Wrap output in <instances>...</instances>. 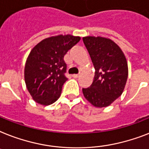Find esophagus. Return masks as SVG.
<instances>
[{
	"instance_id": "1",
	"label": "esophagus",
	"mask_w": 149,
	"mask_h": 149,
	"mask_svg": "<svg viewBox=\"0 0 149 149\" xmlns=\"http://www.w3.org/2000/svg\"><path fill=\"white\" fill-rule=\"evenodd\" d=\"M79 77V74H73V75H72V77H73V78H78Z\"/></svg>"
}]
</instances>
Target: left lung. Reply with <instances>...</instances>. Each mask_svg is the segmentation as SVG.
Listing matches in <instances>:
<instances>
[{
	"label": "left lung",
	"instance_id": "8db88e82",
	"mask_svg": "<svg viewBox=\"0 0 149 149\" xmlns=\"http://www.w3.org/2000/svg\"><path fill=\"white\" fill-rule=\"evenodd\" d=\"M83 40L95 70L92 85L83 89V93L95 107H106L123 93L128 79L126 58L112 40L85 37Z\"/></svg>",
	"mask_w": 149,
	"mask_h": 149
}]
</instances>
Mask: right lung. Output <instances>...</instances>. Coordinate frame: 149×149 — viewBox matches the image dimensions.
<instances>
[{"label":"right lung","instance_id":"obj_1","mask_svg":"<svg viewBox=\"0 0 149 149\" xmlns=\"http://www.w3.org/2000/svg\"><path fill=\"white\" fill-rule=\"evenodd\" d=\"M79 40V37L58 35L43 40L33 48L25 64L24 79L35 102L48 106L59 99L67 80L64 56Z\"/></svg>","mask_w":149,"mask_h":149}]
</instances>
